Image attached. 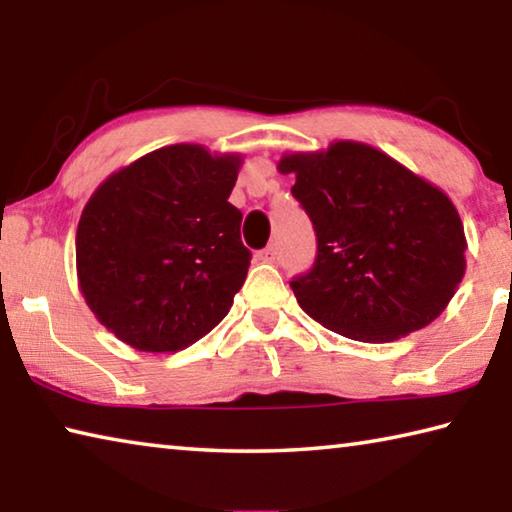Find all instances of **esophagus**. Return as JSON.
I'll list each match as a JSON object with an SVG mask.
<instances>
[{
    "label": "esophagus",
    "instance_id": "esophagus-1",
    "mask_svg": "<svg viewBox=\"0 0 512 512\" xmlns=\"http://www.w3.org/2000/svg\"><path fill=\"white\" fill-rule=\"evenodd\" d=\"M257 259H259V262L273 264L275 259H277V250H275L273 246H268V248H264V250H259V253H257Z\"/></svg>",
    "mask_w": 512,
    "mask_h": 512
}]
</instances>
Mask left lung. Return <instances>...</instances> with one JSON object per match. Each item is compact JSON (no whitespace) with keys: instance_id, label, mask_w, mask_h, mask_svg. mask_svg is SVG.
Masks as SVG:
<instances>
[{"instance_id":"8db88e82","label":"left lung","mask_w":512,"mask_h":512,"mask_svg":"<svg viewBox=\"0 0 512 512\" xmlns=\"http://www.w3.org/2000/svg\"><path fill=\"white\" fill-rule=\"evenodd\" d=\"M277 171L314 223V268L291 282L320 325L363 343H388L427 327L465 275L467 239L443 189L375 146L336 140L289 151Z\"/></svg>"}]
</instances>
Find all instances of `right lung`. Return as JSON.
<instances>
[{
  "mask_svg": "<svg viewBox=\"0 0 512 512\" xmlns=\"http://www.w3.org/2000/svg\"><path fill=\"white\" fill-rule=\"evenodd\" d=\"M244 155L162 146L110 173L76 230L79 291L140 352H178L228 316L250 250L228 198Z\"/></svg>",
  "mask_w": 512,
  "mask_h": 512,
  "instance_id": "1",
  "label": "right lung"
}]
</instances>
